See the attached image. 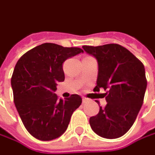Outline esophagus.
<instances>
[{
	"label": "esophagus",
	"instance_id": "obj_1",
	"mask_svg": "<svg viewBox=\"0 0 155 155\" xmlns=\"http://www.w3.org/2000/svg\"><path fill=\"white\" fill-rule=\"evenodd\" d=\"M88 101H89L88 99L85 98V97H83V103H87V102H88Z\"/></svg>",
	"mask_w": 155,
	"mask_h": 155
}]
</instances>
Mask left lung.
<instances>
[{
  "instance_id": "left-lung-1",
  "label": "left lung",
  "mask_w": 155,
  "mask_h": 155,
  "mask_svg": "<svg viewBox=\"0 0 155 155\" xmlns=\"http://www.w3.org/2000/svg\"><path fill=\"white\" fill-rule=\"evenodd\" d=\"M83 49L98 62L94 91L103 88L104 108L89 119L92 130L99 136L113 139L132 127L143 103L147 80L143 64L128 50L117 44Z\"/></svg>"
}]
</instances>
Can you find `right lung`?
<instances>
[{
	"label": "right lung",
	"mask_w": 155,
	"mask_h": 155,
	"mask_svg": "<svg viewBox=\"0 0 155 155\" xmlns=\"http://www.w3.org/2000/svg\"><path fill=\"white\" fill-rule=\"evenodd\" d=\"M84 51L45 43L26 52L15 66L11 79L15 106L28 132L35 138L50 141L67 130L76 109L82 104L78 94L58 100V82L65 79L62 64Z\"/></svg>",
	"instance_id": "right-lung-1"
}]
</instances>
